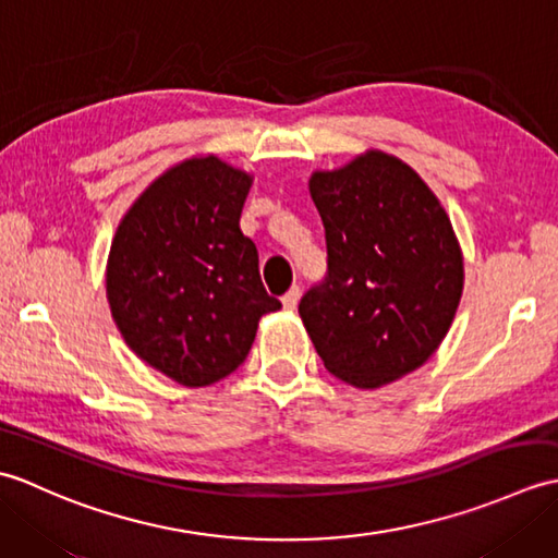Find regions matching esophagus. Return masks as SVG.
<instances>
[{"mask_svg":"<svg viewBox=\"0 0 558 558\" xmlns=\"http://www.w3.org/2000/svg\"><path fill=\"white\" fill-rule=\"evenodd\" d=\"M300 294H302L300 286H292L286 294H282V306H286V310H294V306H298V302H300Z\"/></svg>","mask_w":558,"mask_h":558,"instance_id":"34e87169","label":"esophagus"}]
</instances>
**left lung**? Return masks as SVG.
<instances>
[{
  "instance_id": "8db88e82",
  "label": "left lung",
  "mask_w": 558,
  "mask_h": 558,
  "mask_svg": "<svg viewBox=\"0 0 558 558\" xmlns=\"http://www.w3.org/2000/svg\"><path fill=\"white\" fill-rule=\"evenodd\" d=\"M310 192L328 270L300 302L318 357L340 381L378 388L417 369L446 338L462 294V256L444 206L420 174L381 150Z\"/></svg>"
}]
</instances>
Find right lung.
I'll use <instances>...</instances> for the list:
<instances>
[{"label": "right lung", "instance_id": "obj_1", "mask_svg": "<svg viewBox=\"0 0 558 558\" xmlns=\"http://www.w3.org/2000/svg\"><path fill=\"white\" fill-rule=\"evenodd\" d=\"M252 177L194 158L158 177L114 234L108 300L126 345L172 381L198 388L240 366L258 318L278 312L240 216Z\"/></svg>", "mask_w": 558, "mask_h": 558}]
</instances>
